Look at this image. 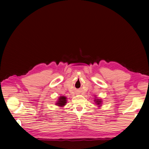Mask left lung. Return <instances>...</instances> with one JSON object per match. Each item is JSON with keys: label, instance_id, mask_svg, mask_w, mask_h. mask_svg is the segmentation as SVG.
<instances>
[{"label": "left lung", "instance_id": "left-lung-1", "mask_svg": "<svg viewBox=\"0 0 149 149\" xmlns=\"http://www.w3.org/2000/svg\"><path fill=\"white\" fill-rule=\"evenodd\" d=\"M95 103L97 105H98L99 107L101 106V104H102V100L101 99H98V98H95Z\"/></svg>", "mask_w": 149, "mask_h": 149}]
</instances>
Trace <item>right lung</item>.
<instances>
[{"label":"right lung","instance_id":"right-lung-1","mask_svg":"<svg viewBox=\"0 0 149 149\" xmlns=\"http://www.w3.org/2000/svg\"><path fill=\"white\" fill-rule=\"evenodd\" d=\"M67 103V97H65L64 96H61L60 98H58V100L56 103V105L59 106L60 107H63L66 105Z\"/></svg>","mask_w":149,"mask_h":149}]
</instances>
